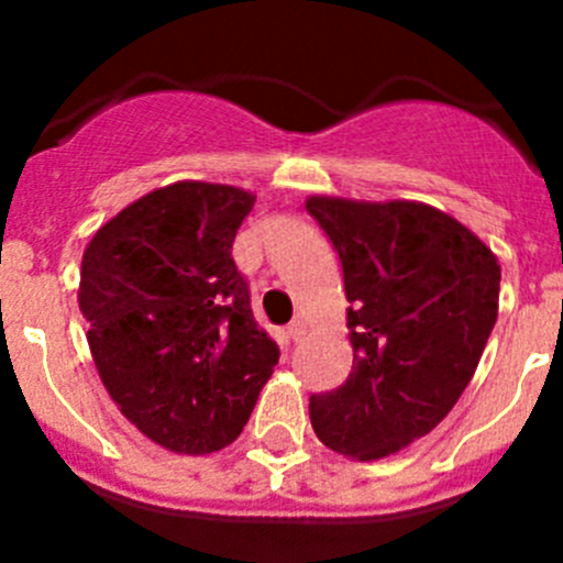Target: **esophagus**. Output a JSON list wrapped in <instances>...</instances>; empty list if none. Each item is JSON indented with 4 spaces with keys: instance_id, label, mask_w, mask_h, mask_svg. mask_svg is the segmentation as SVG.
I'll list each match as a JSON object with an SVG mask.
<instances>
[{
    "instance_id": "obj_1",
    "label": "esophagus",
    "mask_w": 563,
    "mask_h": 563,
    "mask_svg": "<svg viewBox=\"0 0 563 563\" xmlns=\"http://www.w3.org/2000/svg\"><path fill=\"white\" fill-rule=\"evenodd\" d=\"M286 334L294 340V343H297V340H302V334H305V323L299 321V318H294V321L286 327Z\"/></svg>"
}]
</instances>
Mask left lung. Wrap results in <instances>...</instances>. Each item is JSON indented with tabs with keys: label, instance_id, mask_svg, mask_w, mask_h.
<instances>
[{
	"label": "left lung",
	"instance_id": "obj_1",
	"mask_svg": "<svg viewBox=\"0 0 563 563\" xmlns=\"http://www.w3.org/2000/svg\"><path fill=\"white\" fill-rule=\"evenodd\" d=\"M343 264L354 365L310 397L329 450L382 460L428 435L468 387L498 318L501 266L452 214L419 201L310 196Z\"/></svg>",
	"mask_w": 563,
	"mask_h": 563
}]
</instances>
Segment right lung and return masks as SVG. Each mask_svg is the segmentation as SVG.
<instances>
[{"label":"right lung","instance_id":"right-lung-1","mask_svg":"<svg viewBox=\"0 0 563 563\" xmlns=\"http://www.w3.org/2000/svg\"><path fill=\"white\" fill-rule=\"evenodd\" d=\"M253 203L234 185L174 181L84 250L78 308L100 382L146 439L179 455L231 444L280 360L231 258Z\"/></svg>","mask_w":563,"mask_h":563}]
</instances>
